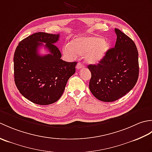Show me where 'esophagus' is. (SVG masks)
Wrapping results in <instances>:
<instances>
[{"mask_svg": "<svg viewBox=\"0 0 152 152\" xmlns=\"http://www.w3.org/2000/svg\"><path fill=\"white\" fill-rule=\"evenodd\" d=\"M84 67V65L82 63H78V64H76V69H82V68Z\"/></svg>", "mask_w": 152, "mask_h": 152, "instance_id": "1", "label": "esophagus"}]
</instances>
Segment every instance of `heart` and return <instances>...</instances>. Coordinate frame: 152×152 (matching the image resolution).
Returning <instances> with one entry per match:
<instances>
[{
  "instance_id": "heart-1",
  "label": "heart",
  "mask_w": 152,
  "mask_h": 152,
  "mask_svg": "<svg viewBox=\"0 0 152 152\" xmlns=\"http://www.w3.org/2000/svg\"><path fill=\"white\" fill-rule=\"evenodd\" d=\"M107 40L97 37H77L64 46L63 54L69 59L84 56L88 63L96 64L101 61L109 50Z\"/></svg>"
}]
</instances>
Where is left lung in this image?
Listing matches in <instances>:
<instances>
[{
    "mask_svg": "<svg viewBox=\"0 0 152 152\" xmlns=\"http://www.w3.org/2000/svg\"><path fill=\"white\" fill-rule=\"evenodd\" d=\"M114 48L97 64L88 66L91 73L89 89L97 99L113 102L134 88L139 74L138 53L133 40L118 28Z\"/></svg>",
    "mask_w": 152,
    "mask_h": 152,
    "instance_id": "8db88e82",
    "label": "left lung"
}]
</instances>
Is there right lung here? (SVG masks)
<instances>
[{
	"label": "right lung",
	"instance_id": "right-lung-1",
	"mask_svg": "<svg viewBox=\"0 0 152 152\" xmlns=\"http://www.w3.org/2000/svg\"><path fill=\"white\" fill-rule=\"evenodd\" d=\"M59 38V34L39 32L21 40L15 49V86L24 97L34 104L48 105L57 101L67 81L75 73L77 62L61 59V53L54 44ZM43 43L50 53L40 56L38 48Z\"/></svg>",
	"mask_w": 152,
	"mask_h": 152
}]
</instances>
